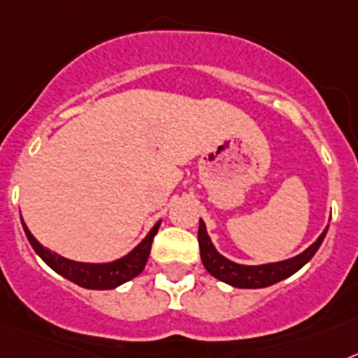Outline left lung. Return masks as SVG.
<instances>
[{
    "mask_svg": "<svg viewBox=\"0 0 358 358\" xmlns=\"http://www.w3.org/2000/svg\"><path fill=\"white\" fill-rule=\"evenodd\" d=\"M326 233L327 227L324 229L322 235L318 236L317 242H313L299 257L284 260V262L264 264V266H240V264L231 262V260L222 257L215 249V245L211 244V238H209L206 231V224L202 220H200V227H198V245H200V257H202L203 267L215 278L229 284V286L257 289V287H267L271 284H276V282L284 280V278L299 271L300 267L306 266L313 258V255L317 253V249L320 248Z\"/></svg>",
    "mask_w": 358,
    "mask_h": 358,
    "instance_id": "left-lung-1",
    "label": "left lung"
}]
</instances>
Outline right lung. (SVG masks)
I'll return each mask as SVG.
<instances>
[{
  "instance_id": "1",
  "label": "right lung",
  "mask_w": 358,
  "mask_h": 358,
  "mask_svg": "<svg viewBox=\"0 0 358 358\" xmlns=\"http://www.w3.org/2000/svg\"><path fill=\"white\" fill-rule=\"evenodd\" d=\"M23 224V220H21ZM160 222L155 224L149 235L136 245L129 255H125L120 260H114L109 264H82L74 262V260H67V258L59 257V255L52 253L49 249H45L43 245L31 235V231L27 229V225L23 224L25 235L34 248V251L41 257L45 264L52 267L54 271L65 276L67 280L74 282L78 286L87 287V289H114L123 282L131 280L134 276H138L143 271V267L147 264V258L151 253L152 238L158 233Z\"/></svg>"
}]
</instances>
